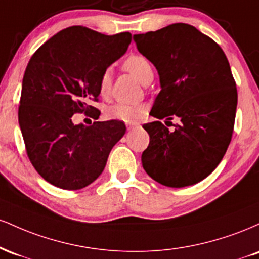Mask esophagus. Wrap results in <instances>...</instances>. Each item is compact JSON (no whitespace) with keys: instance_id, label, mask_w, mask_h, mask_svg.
Returning <instances> with one entry per match:
<instances>
[{"instance_id":"esophagus-1","label":"esophagus","mask_w":259,"mask_h":259,"mask_svg":"<svg viewBox=\"0 0 259 259\" xmlns=\"http://www.w3.org/2000/svg\"><path fill=\"white\" fill-rule=\"evenodd\" d=\"M135 126H138V124H135V123H126L127 130H133Z\"/></svg>"}]
</instances>
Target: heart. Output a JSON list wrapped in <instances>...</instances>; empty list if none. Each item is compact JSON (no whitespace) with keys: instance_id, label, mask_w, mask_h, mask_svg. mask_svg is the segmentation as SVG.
Wrapping results in <instances>:
<instances>
[{"instance_id":"1","label":"heart","mask_w":259,"mask_h":259,"mask_svg":"<svg viewBox=\"0 0 259 259\" xmlns=\"http://www.w3.org/2000/svg\"><path fill=\"white\" fill-rule=\"evenodd\" d=\"M123 69L133 74L140 82L147 85L153 79V69L150 61L141 55H130L123 62ZM111 92V75L109 72H103L99 80V94L107 97ZM145 113V108L140 105H127V103H115L108 107L106 115L112 119L135 123Z\"/></svg>"}]
</instances>
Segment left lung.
Instances as JSON below:
<instances>
[{"instance_id":"1","label":"left lung","mask_w":259,"mask_h":259,"mask_svg":"<svg viewBox=\"0 0 259 259\" xmlns=\"http://www.w3.org/2000/svg\"><path fill=\"white\" fill-rule=\"evenodd\" d=\"M134 41L157 68L162 88L150 113L158 120L142 125L150 135L142 167L164 186L200 183L218 167L234 132L237 90L227 56L185 23L134 35ZM175 116L181 123L170 133L159 119Z\"/></svg>"}]
</instances>
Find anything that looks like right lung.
<instances>
[{"instance_id":"add662e5","label":"right lung","mask_w":259,"mask_h":259,"mask_svg":"<svg viewBox=\"0 0 259 259\" xmlns=\"http://www.w3.org/2000/svg\"><path fill=\"white\" fill-rule=\"evenodd\" d=\"M130 32L105 35L81 25L63 29L36 50L23 78L18 119L26 154L45 180L64 190L90 185L125 134L120 120L75 125L76 113L99 118V80L123 56Z\"/></svg>"}]
</instances>
